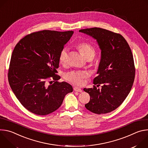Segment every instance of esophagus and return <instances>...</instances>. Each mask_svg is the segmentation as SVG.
I'll return each mask as SVG.
<instances>
[{
    "label": "esophagus",
    "mask_w": 148,
    "mask_h": 148,
    "mask_svg": "<svg viewBox=\"0 0 148 148\" xmlns=\"http://www.w3.org/2000/svg\"><path fill=\"white\" fill-rule=\"evenodd\" d=\"M74 90L75 91H76V92H82V90H81V88H78V87H76L74 88Z\"/></svg>",
    "instance_id": "obj_1"
}]
</instances>
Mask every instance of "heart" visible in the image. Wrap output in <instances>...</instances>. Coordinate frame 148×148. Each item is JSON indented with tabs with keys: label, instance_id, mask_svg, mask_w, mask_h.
<instances>
[{
	"label": "heart",
	"instance_id": "obj_1",
	"mask_svg": "<svg viewBox=\"0 0 148 148\" xmlns=\"http://www.w3.org/2000/svg\"><path fill=\"white\" fill-rule=\"evenodd\" d=\"M77 49L86 60L92 59L95 54L94 47L86 42H82L77 46ZM69 58V49L66 47L62 48L59 55V61L62 64H65ZM64 79L75 86H82L83 79L87 77V74L83 71H71L64 74Z\"/></svg>",
	"mask_w": 148,
	"mask_h": 148
}]
</instances>
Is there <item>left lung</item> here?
<instances>
[{
	"label": "left lung",
	"instance_id": "1",
	"mask_svg": "<svg viewBox=\"0 0 148 148\" xmlns=\"http://www.w3.org/2000/svg\"><path fill=\"white\" fill-rule=\"evenodd\" d=\"M79 32L90 36L97 41L101 50V60L94 86L84 88L90 96L85 105L90 111L102 114L116 109L127 97L135 79V69L131 48L120 34L98 27L81 29Z\"/></svg>",
	"mask_w": 148,
	"mask_h": 148
}]
</instances>
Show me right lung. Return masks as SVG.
Returning <instances> with one entry per match:
<instances>
[{
	"instance_id": "1",
	"label": "right lung",
	"mask_w": 148,
	"mask_h": 148,
	"mask_svg": "<svg viewBox=\"0 0 148 148\" xmlns=\"http://www.w3.org/2000/svg\"><path fill=\"white\" fill-rule=\"evenodd\" d=\"M73 33L42 30L26 36L16 45L8 80L16 98L30 112L49 114L61 106L66 94L73 92L70 84L57 81L60 77L56 70L60 53Z\"/></svg>"
}]
</instances>
